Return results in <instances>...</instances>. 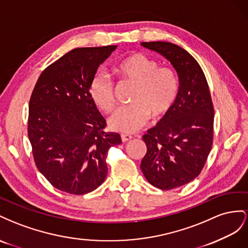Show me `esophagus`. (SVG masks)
Returning a JSON list of instances; mask_svg holds the SVG:
<instances>
[{
	"label": "esophagus",
	"mask_w": 248,
	"mask_h": 248,
	"mask_svg": "<svg viewBox=\"0 0 248 248\" xmlns=\"http://www.w3.org/2000/svg\"><path fill=\"white\" fill-rule=\"evenodd\" d=\"M120 137H122L123 142H126V141H129L133 138L131 135H128V134H122V136H120Z\"/></svg>",
	"instance_id": "1"
}]
</instances>
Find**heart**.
I'll use <instances>...</instances> for the list:
<instances>
[{
	"label": "heart",
	"instance_id": "b5f03b06",
	"mask_svg": "<svg viewBox=\"0 0 248 248\" xmlns=\"http://www.w3.org/2000/svg\"><path fill=\"white\" fill-rule=\"evenodd\" d=\"M113 72L125 82L135 85L130 107L118 109L109 118L110 129L120 133H134L142 128L150 117L163 119L171 111L179 94V79L175 72L141 53H134L120 60ZM89 94L96 107L109 113L115 106L114 85L109 78L95 75L90 82Z\"/></svg>",
	"mask_w": 248,
	"mask_h": 248
}]
</instances>
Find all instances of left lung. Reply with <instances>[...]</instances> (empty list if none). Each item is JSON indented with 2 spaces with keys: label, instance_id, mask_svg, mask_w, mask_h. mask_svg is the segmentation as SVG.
Segmentation results:
<instances>
[{
  "label": "left lung",
  "instance_id": "8db88e82",
  "mask_svg": "<svg viewBox=\"0 0 248 248\" xmlns=\"http://www.w3.org/2000/svg\"><path fill=\"white\" fill-rule=\"evenodd\" d=\"M163 56L179 76V94L168 115L147 131L141 170L153 186L169 190L201 173L213 144L214 108L208 82L197 61L171 42H142Z\"/></svg>",
  "mask_w": 248,
  "mask_h": 248
}]
</instances>
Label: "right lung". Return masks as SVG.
<instances>
[{
	"label": "right lung",
	"mask_w": 248,
	"mask_h": 248,
	"mask_svg": "<svg viewBox=\"0 0 248 248\" xmlns=\"http://www.w3.org/2000/svg\"><path fill=\"white\" fill-rule=\"evenodd\" d=\"M116 46L78 47L39 76L29 103L28 136L38 170L63 192L82 195L107 176L109 148L122 143L107 133L91 101L89 86L100 64Z\"/></svg>",
	"instance_id": "obj_1"
}]
</instances>
